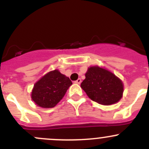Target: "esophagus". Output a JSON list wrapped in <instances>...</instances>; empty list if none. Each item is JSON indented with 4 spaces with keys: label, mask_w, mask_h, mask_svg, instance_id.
Instances as JSON below:
<instances>
[{
    "label": "esophagus",
    "mask_w": 149,
    "mask_h": 149,
    "mask_svg": "<svg viewBox=\"0 0 149 149\" xmlns=\"http://www.w3.org/2000/svg\"><path fill=\"white\" fill-rule=\"evenodd\" d=\"M81 83V79H77V80L75 81V84H80Z\"/></svg>",
    "instance_id": "1"
}]
</instances>
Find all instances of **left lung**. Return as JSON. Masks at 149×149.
Masks as SVG:
<instances>
[{"instance_id":"8db88e82","label":"left lung","mask_w":149,"mask_h":149,"mask_svg":"<svg viewBox=\"0 0 149 149\" xmlns=\"http://www.w3.org/2000/svg\"><path fill=\"white\" fill-rule=\"evenodd\" d=\"M81 87L94 102L103 105L118 102L123 97V84L108 70L99 66L88 68Z\"/></svg>"}]
</instances>
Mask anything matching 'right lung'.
Returning <instances> with one entry per match:
<instances>
[{
    "instance_id": "add662e5",
    "label": "right lung",
    "mask_w": 149,
    "mask_h": 149,
    "mask_svg": "<svg viewBox=\"0 0 149 149\" xmlns=\"http://www.w3.org/2000/svg\"><path fill=\"white\" fill-rule=\"evenodd\" d=\"M72 81L58 70H52L34 85L31 99L42 108L54 107L65 94Z\"/></svg>"
}]
</instances>
